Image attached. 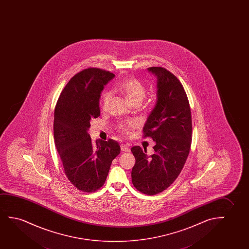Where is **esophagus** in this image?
<instances>
[{"label": "esophagus", "mask_w": 249, "mask_h": 249, "mask_svg": "<svg viewBox=\"0 0 249 249\" xmlns=\"http://www.w3.org/2000/svg\"><path fill=\"white\" fill-rule=\"evenodd\" d=\"M121 150L123 152H129L130 148L126 144H121Z\"/></svg>", "instance_id": "34e87169"}]
</instances>
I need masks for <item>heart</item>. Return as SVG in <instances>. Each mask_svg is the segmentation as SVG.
Returning <instances> with one entry per match:
<instances>
[{
	"mask_svg": "<svg viewBox=\"0 0 249 249\" xmlns=\"http://www.w3.org/2000/svg\"><path fill=\"white\" fill-rule=\"evenodd\" d=\"M115 90L120 92L126 99V102L131 105L139 104L143 101V98L145 96V89L143 84L138 81L137 79L129 77L122 80L121 82L116 84ZM110 99V92H104L102 96V108L106 109L109 105ZM135 126L133 123H127L125 125L121 126V130H123L125 133H128L130 128Z\"/></svg>",
	"mask_w": 249,
	"mask_h": 249,
	"instance_id": "1",
	"label": "heart"
}]
</instances>
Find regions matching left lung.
<instances>
[{"label": "left lung", "mask_w": 249, "mask_h": 249, "mask_svg": "<svg viewBox=\"0 0 249 249\" xmlns=\"http://www.w3.org/2000/svg\"><path fill=\"white\" fill-rule=\"evenodd\" d=\"M148 72L157 77V102L143 126L144 137L156 143L153 155L140 146L131 148L135 157L132 169L134 187L143 194L166 190L180 174L191 149L192 122L190 104L180 82L161 67Z\"/></svg>", "instance_id": "1"}]
</instances>
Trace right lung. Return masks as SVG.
I'll list each match as a JSON object with an SVG mask.
<instances>
[{
	"label": "right lung",
	"instance_id": "1",
	"mask_svg": "<svg viewBox=\"0 0 249 249\" xmlns=\"http://www.w3.org/2000/svg\"><path fill=\"white\" fill-rule=\"evenodd\" d=\"M115 75L100 69H86L74 75L59 96L54 110L53 135L65 174L78 190L92 192L102 187L112 160L120 154L113 140L89 135L91 121L100 116L99 99Z\"/></svg>",
	"mask_w": 249,
	"mask_h": 249
}]
</instances>
